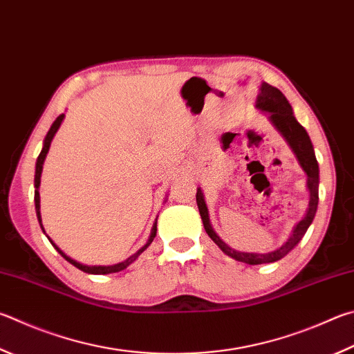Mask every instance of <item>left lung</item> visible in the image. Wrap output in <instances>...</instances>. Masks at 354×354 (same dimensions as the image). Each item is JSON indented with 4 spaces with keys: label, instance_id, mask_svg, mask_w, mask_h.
<instances>
[{
    "label": "left lung",
    "instance_id": "1",
    "mask_svg": "<svg viewBox=\"0 0 354 354\" xmlns=\"http://www.w3.org/2000/svg\"><path fill=\"white\" fill-rule=\"evenodd\" d=\"M257 106L263 111L271 113L272 124L279 128V131L281 134H283V138L288 140V144L291 145V149L294 150L295 155H297L301 169L306 171L308 189H310V207H308V212L304 216V220L299 221L297 226L294 227L292 235L289 236V240L277 250H274V252H269V254L239 252V250H234L232 248H229L227 244L214 232V229H212L209 223L207 207H205L201 189H198L196 203H198L199 214H201V218H203L205 232H207L210 239L218 244V248H220L224 254H227L229 257H232V259L239 261L248 263V265H263V263H274L280 259H283L289 250H291L294 246H297V243L304 239L305 232L314 220V215H316L317 203H319V165H317L316 156H314L311 139L308 136L305 128L295 120L292 114V108L289 105V102L286 100L283 93H281L280 89L271 86L269 83H263L261 93L259 95V100H257Z\"/></svg>",
    "mask_w": 354,
    "mask_h": 354
}]
</instances>
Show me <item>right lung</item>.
I'll return each instance as SVG.
<instances>
[{
    "label": "right lung",
    "mask_w": 354,
    "mask_h": 354,
    "mask_svg": "<svg viewBox=\"0 0 354 354\" xmlns=\"http://www.w3.org/2000/svg\"><path fill=\"white\" fill-rule=\"evenodd\" d=\"M63 118H65V114H60L59 118L55 119V122L53 124V127L49 128V131H48V134H46V138H44V145H43V150H41V153L40 155H38V159H37V167H35V210H37V216H38V221H40V226H41V229H43V224H41V215H40V194H38V187H40V176H41V169H43V162H44V158H46V155H48V151H49V147H50V140H53V138H54V134L57 133V130H59V127H60V124H62V120H63ZM156 221H155V224H153V229H151V234H150V239H149V241H147V244L144 248H140L136 254H133L131 257H128V259L125 260V261H122V263H118V265H113V266H86V265H82V263H77L75 260H73V259H69V257L65 254V252H62V250L57 248V244L49 239V241L53 243V246L59 250V254L63 257V259H65L66 261H69L71 265H74L75 268H79L80 271H83V272H88V274H111V272H119V271H122V269H125L127 266H130L131 263L138 259V257L144 252V250L150 246L151 244V241H153V239H155L156 236ZM43 232H44V229H43Z\"/></svg>",
    "instance_id": "right-lung-1"
}]
</instances>
